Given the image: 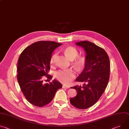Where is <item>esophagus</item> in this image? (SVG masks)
<instances>
[{
	"mask_svg": "<svg viewBox=\"0 0 129 129\" xmlns=\"http://www.w3.org/2000/svg\"><path fill=\"white\" fill-rule=\"evenodd\" d=\"M62 87H63V88H67V89L69 88V86H66V85H63Z\"/></svg>",
	"mask_w": 129,
	"mask_h": 129,
	"instance_id": "1",
	"label": "esophagus"
}]
</instances>
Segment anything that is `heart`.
<instances>
[{
	"label": "heart",
	"instance_id": "heart-1",
	"mask_svg": "<svg viewBox=\"0 0 129 129\" xmlns=\"http://www.w3.org/2000/svg\"><path fill=\"white\" fill-rule=\"evenodd\" d=\"M65 54L71 60H73L74 65L79 69L83 68L86 62V57L84 56H79L78 51L74 47L69 46L66 48L64 50ZM56 53L53 54L50 59V63L53 64L55 61ZM55 78L62 83L65 84L71 83V82L76 77V72L74 69H62L57 71L55 74Z\"/></svg>",
	"mask_w": 129,
	"mask_h": 129
}]
</instances>
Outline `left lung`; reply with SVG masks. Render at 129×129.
Returning a JSON list of instances; mask_svg holds the SVG:
<instances>
[{
  "mask_svg": "<svg viewBox=\"0 0 129 129\" xmlns=\"http://www.w3.org/2000/svg\"><path fill=\"white\" fill-rule=\"evenodd\" d=\"M82 47L86 52V62L83 71L76 79L82 82L83 86H75L76 97L70 102L79 109H86L95 104L106 88L110 78L109 57L103 48L89 41H81L76 44Z\"/></svg>",
  "mask_w": 129,
  "mask_h": 129,
  "instance_id": "left-lung-1",
  "label": "left lung"
}]
</instances>
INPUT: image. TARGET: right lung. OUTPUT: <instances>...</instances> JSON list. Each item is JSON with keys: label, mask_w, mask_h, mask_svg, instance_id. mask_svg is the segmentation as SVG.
<instances>
[{"label": "right lung", "mask_w": 129, "mask_h": 129, "mask_svg": "<svg viewBox=\"0 0 129 129\" xmlns=\"http://www.w3.org/2000/svg\"><path fill=\"white\" fill-rule=\"evenodd\" d=\"M62 45L53 41H39L27 47L18 61L17 79L22 92L31 104L42 107L49 103L62 85L55 79L43 83V76L51 80L50 59L53 50Z\"/></svg>", "instance_id": "obj_1"}]
</instances>
